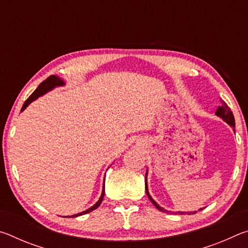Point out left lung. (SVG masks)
<instances>
[{"instance_id": "left-lung-1", "label": "left lung", "mask_w": 248, "mask_h": 248, "mask_svg": "<svg viewBox=\"0 0 248 248\" xmlns=\"http://www.w3.org/2000/svg\"><path fill=\"white\" fill-rule=\"evenodd\" d=\"M216 115L219 116L220 118H222V120L225 121V123L228 124H230L231 127H232L233 130H234V128H235V119H234L233 112L231 111V109H230V107L228 106V105H226V103L222 102V100H221V106L217 107V111H216ZM146 176H148V171H146V174H145V191H146V195H148V197H149V199H150L151 201H152V203H153V204L155 205V207H156L158 210H161V211H163V212H170V211H167V210H165L164 208H162L161 205H158V204L153 200L152 197L150 196L149 189H148V183H146ZM199 210H202V208L199 209ZM176 213H179V215H186V213H187V215H195L196 211H194V212H191V211H190V212H180V211H178V212H176Z\"/></svg>"}]
</instances>
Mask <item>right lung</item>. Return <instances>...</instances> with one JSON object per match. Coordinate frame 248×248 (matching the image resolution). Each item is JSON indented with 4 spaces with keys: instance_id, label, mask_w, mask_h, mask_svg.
<instances>
[{
    "instance_id": "right-lung-1",
    "label": "right lung",
    "mask_w": 248,
    "mask_h": 248,
    "mask_svg": "<svg viewBox=\"0 0 248 248\" xmlns=\"http://www.w3.org/2000/svg\"><path fill=\"white\" fill-rule=\"evenodd\" d=\"M64 82L62 81V79L60 78H58L57 75H50V77L48 78H46L45 81L43 82V83H40V85L37 87L36 89V91L33 92V93L29 96V97L27 98V100L26 102L24 103V105H23V108H22V111L24 110L25 108H26L29 104L31 103H32L33 100H36L37 98L39 97V96H43L44 94H46V93H48L49 91H51V90H53L54 87H58V86H63L64 85ZM104 196H105V179H104V186H103V191H102V195H100V198H99V200L97 201V202H96L93 207H91L90 209H87V210H85V211H83V212H79V213H78V215H74V216H71V217H78V216H83V215H86V213H89V212H91V211H93V210H95V209H97L99 205H100V203H102V201H103V199H104Z\"/></svg>"
}]
</instances>
